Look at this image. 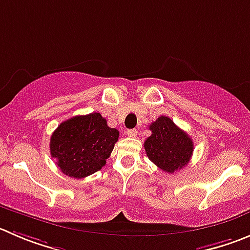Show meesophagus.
I'll return each instance as SVG.
<instances>
[{"mask_svg":"<svg viewBox=\"0 0 250 250\" xmlns=\"http://www.w3.org/2000/svg\"><path fill=\"white\" fill-rule=\"evenodd\" d=\"M126 135H127V136H130V137H136L137 136V130H135V129L127 130Z\"/></svg>","mask_w":250,"mask_h":250,"instance_id":"34e87169","label":"esophagus"}]
</instances>
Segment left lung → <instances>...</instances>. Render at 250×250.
<instances>
[{
    "label": "left lung",
    "mask_w": 250,
    "mask_h": 250,
    "mask_svg": "<svg viewBox=\"0 0 250 250\" xmlns=\"http://www.w3.org/2000/svg\"><path fill=\"white\" fill-rule=\"evenodd\" d=\"M151 136L145 141L147 157L158 168L174 173L189 163L194 144L187 132L173 123L168 116H159L149 125Z\"/></svg>",
    "instance_id": "8db88e82"
}]
</instances>
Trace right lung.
I'll return each instance as SVG.
<instances>
[{
    "mask_svg": "<svg viewBox=\"0 0 250 250\" xmlns=\"http://www.w3.org/2000/svg\"><path fill=\"white\" fill-rule=\"evenodd\" d=\"M119 139L99 113L77 115L63 121L50 139V153L68 177H88L102 169Z\"/></svg>",
    "mask_w": 250,
    "mask_h": 250,
    "instance_id": "add662e5",
    "label": "right lung"
}]
</instances>
